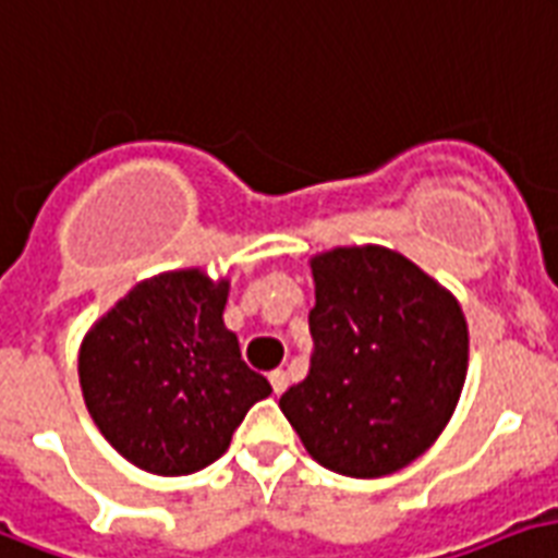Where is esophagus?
<instances>
[{"mask_svg": "<svg viewBox=\"0 0 558 558\" xmlns=\"http://www.w3.org/2000/svg\"><path fill=\"white\" fill-rule=\"evenodd\" d=\"M270 385H274V393L279 397V393L288 388V374H284V371H274V374H270Z\"/></svg>", "mask_w": 558, "mask_h": 558, "instance_id": "1", "label": "esophagus"}]
</instances>
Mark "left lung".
I'll list each match as a JSON object with an SVG mask.
<instances>
[{
  "label": "left lung",
  "mask_w": 558,
  "mask_h": 558,
  "mask_svg": "<svg viewBox=\"0 0 558 558\" xmlns=\"http://www.w3.org/2000/svg\"><path fill=\"white\" fill-rule=\"evenodd\" d=\"M312 276V367L279 409L324 468L388 476L453 417L468 374L462 305L385 246H335L314 255Z\"/></svg>",
  "instance_id": "obj_1"
}]
</instances>
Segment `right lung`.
<instances>
[{"label": "right lung", "mask_w": 558, "mask_h": 558, "mask_svg": "<svg viewBox=\"0 0 558 558\" xmlns=\"http://www.w3.org/2000/svg\"><path fill=\"white\" fill-rule=\"evenodd\" d=\"M229 282L173 270L135 284L78 350L85 405L117 453L158 476L203 471L274 391L223 326Z\"/></svg>", "instance_id": "add662e5"}]
</instances>
